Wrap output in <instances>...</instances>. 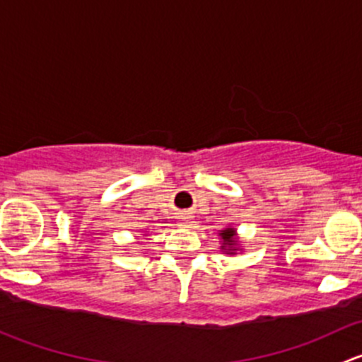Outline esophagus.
Returning <instances> with one entry per match:
<instances>
[{
    "mask_svg": "<svg viewBox=\"0 0 362 362\" xmlns=\"http://www.w3.org/2000/svg\"><path fill=\"white\" fill-rule=\"evenodd\" d=\"M178 218H180V221H178V226H182V228H189V226L192 224V217L189 214H182Z\"/></svg>",
    "mask_w": 362,
    "mask_h": 362,
    "instance_id": "obj_1",
    "label": "esophagus"
}]
</instances>
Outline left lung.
I'll return each mask as SVG.
<instances>
[{"label":"left lung","mask_w":362,"mask_h":362,"mask_svg":"<svg viewBox=\"0 0 362 362\" xmlns=\"http://www.w3.org/2000/svg\"><path fill=\"white\" fill-rule=\"evenodd\" d=\"M218 236L222 238V247L221 249L226 254H235L238 250V240H236V231L235 228H226L218 233Z\"/></svg>","instance_id":"8db88e82"}]
</instances>
